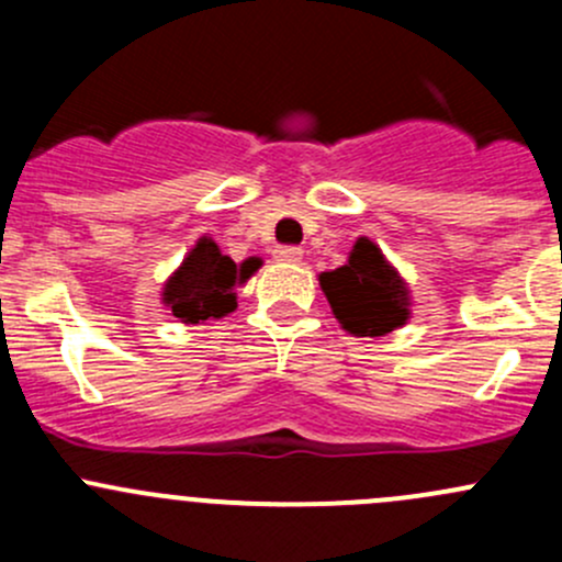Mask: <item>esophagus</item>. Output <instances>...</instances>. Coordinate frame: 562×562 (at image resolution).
<instances>
[{"mask_svg": "<svg viewBox=\"0 0 562 562\" xmlns=\"http://www.w3.org/2000/svg\"><path fill=\"white\" fill-rule=\"evenodd\" d=\"M274 258L280 260V263H296V260H302V249L293 245H282L274 249Z\"/></svg>", "mask_w": 562, "mask_h": 562, "instance_id": "obj_1", "label": "esophagus"}]
</instances>
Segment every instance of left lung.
I'll return each instance as SVG.
<instances>
[{
	"label": "left lung",
	"mask_w": 562,
	"mask_h": 562,
	"mask_svg": "<svg viewBox=\"0 0 562 562\" xmlns=\"http://www.w3.org/2000/svg\"><path fill=\"white\" fill-rule=\"evenodd\" d=\"M321 288L334 315L356 337H383L407 321V291L378 245L361 236L348 263L323 271Z\"/></svg>",
	"instance_id": "1"
}]
</instances>
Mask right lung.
I'll return each instance as SVG.
<instances>
[{
	"label": "right lung",
	"instance_id": "add662e5",
	"mask_svg": "<svg viewBox=\"0 0 562 562\" xmlns=\"http://www.w3.org/2000/svg\"><path fill=\"white\" fill-rule=\"evenodd\" d=\"M258 266V258L234 263L228 255L220 252V247L209 236H203L179 266V271H173L171 280L166 282L162 302L181 323L223 317L234 313L236 288L247 282Z\"/></svg>",
	"mask_w": 562,
	"mask_h": 562
}]
</instances>
